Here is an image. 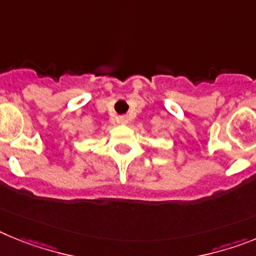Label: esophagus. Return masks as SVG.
I'll return each mask as SVG.
<instances>
[{
  "instance_id": "obj_1",
  "label": "esophagus",
  "mask_w": 256,
  "mask_h": 256,
  "mask_svg": "<svg viewBox=\"0 0 256 256\" xmlns=\"http://www.w3.org/2000/svg\"><path fill=\"white\" fill-rule=\"evenodd\" d=\"M119 123H128V118H126V115H123V116H119Z\"/></svg>"
}]
</instances>
